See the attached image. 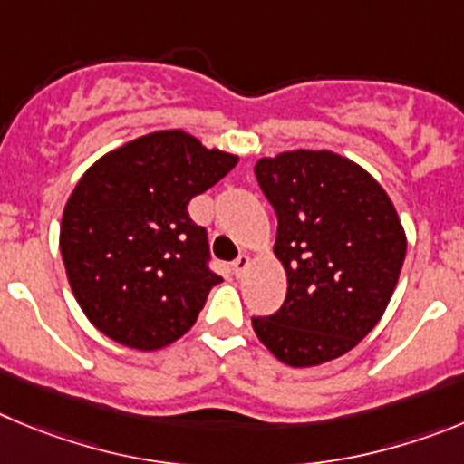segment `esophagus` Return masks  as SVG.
Segmentation results:
<instances>
[{
	"label": "esophagus",
	"instance_id": "1",
	"mask_svg": "<svg viewBox=\"0 0 464 464\" xmlns=\"http://www.w3.org/2000/svg\"><path fill=\"white\" fill-rule=\"evenodd\" d=\"M231 268H233V273H236L237 277H240V275L249 268V256H247V254H240V256H237L236 261L231 263Z\"/></svg>",
	"mask_w": 464,
	"mask_h": 464
}]
</instances>
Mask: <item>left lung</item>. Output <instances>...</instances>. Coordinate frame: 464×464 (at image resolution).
<instances>
[{
    "label": "left lung",
    "mask_w": 464,
    "mask_h": 464,
    "mask_svg": "<svg viewBox=\"0 0 464 464\" xmlns=\"http://www.w3.org/2000/svg\"><path fill=\"white\" fill-rule=\"evenodd\" d=\"M256 182L277 215L275 254L286 298L252 316L258 340L282 362H328L372 331L393 295L407 237L372 175L328 150L258 160Z\"/></svg>",
    "instance_id": "8db88e82"
}]
</instances>
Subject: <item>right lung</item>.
Instances as JSON below:
<instances>
[{"instance_id":"add662e5","label":"right lung","mask_w":464,"mask_h":464,"mask_svg":"<svg viewBox=\"0 0 464 464\" xmlns=\"http://www.w3.org/2000/svg\"><path fill=\"white\" fill-rule=\"evenodd\" d=\"M237 164L185 131H154L87 169L62 215L71 291L111 340L152 352L185 335L222 277L189 201Z\"/></svg>"}]
</instances>
